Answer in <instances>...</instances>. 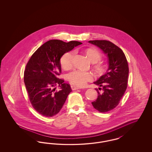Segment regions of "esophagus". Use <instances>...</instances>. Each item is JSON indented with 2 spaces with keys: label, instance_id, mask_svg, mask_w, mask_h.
<instances>
[{
  "label": "esophagus",
  "instance_id": "34e87169",
  "mask_svg": "<svg viewBox=\"0 0 152 152\" xmlns=\"http://www.w3.org/2000/svg\"><path fill=\"white\" fill-rule=\"evenodd\" d=\"M71 88H72V89L73 91L77 90V89H79V87H76V86H71Z\"/></svg>",
  "mask_w": 152,
  "mask_h": 152
}]
</instances>
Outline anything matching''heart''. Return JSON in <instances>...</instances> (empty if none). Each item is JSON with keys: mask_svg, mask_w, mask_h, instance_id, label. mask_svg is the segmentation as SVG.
Masks as SVG:
<instances>
[{"mask_svg": "<svg viewBox=\"0 0 152 152\" xmlns=\"http://www.w3.org/2000/svg\"><path fill=\"white\" fill-rule=\"evenodd\" d=\"M83 54L87 57L88 60L92 63H96L101 58V54L97 50L94 48H88L83 51ZM73 56L72 52H68L64 54L60 58V64L65 70H69L72 68V58ZM94 72L99 76H102L106 72V65L102 63H96L93 66ZM93 75L89 72L73 71L68 75L69 81L75 86L84 87L87 83L93 79Z\"/></svg>", "mask_w": 152, "mask_h": 152, "instance_id": "1", "label": "heart"}]
</instances>
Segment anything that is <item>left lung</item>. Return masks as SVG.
I'll return each instance as SVG.
<instances>
[{"mask_svg":"<svg viewBox=\"0 0 152 152\" xmlns=\"http://www.w3.org/2000/svg\"><path fill=\"white\" fill-rule=\"evenodd\" d=\"M100 48L108 58V68L105 73L94 82L103 91L92 104L94 109L101 113L112 110L118 105L127 88L129 75L128 61L121 49L107 40H90Z\"/></svg>","mask_w":152,"mask_h":152,"instance_id":"1","label":"left lung"}]
</instances>
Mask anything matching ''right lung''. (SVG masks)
Returning a JSON list of instances; mask_svg holds the SVG:
<instances>
[{
	"label": "right lung",
	"instance_id": "right-lung-1",
	"mask_svg": "<svg viewBox=\"0 0 152 152\" xmlns=\"http://www.w3.org/2000/svg\"><path fill=\"white\" fill-rule=\"evenodd\" d=\"M81 44L77 41L66 43L51 40L40 47L30 58L24 73V81L32 105L40 115L52 117L62 108L72 89L58 77L61 73L60 58ZM57 85L61 90L54 92L53 87Z\"/></svg>",
	"mask_w": 152,
	"mask_h": 152
}]
</instances>
